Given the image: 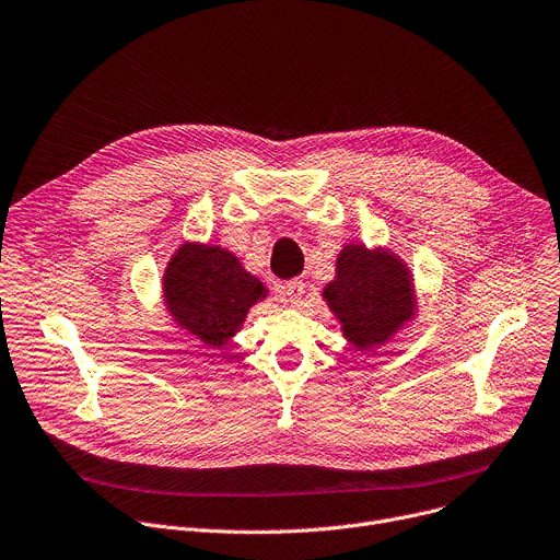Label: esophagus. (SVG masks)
<instances>
[{"label":"esophagus","mask_w":560,"mask_h":560,"mask_svg":"<svg viewBox=\"0 0 560 560\" xmlns=\"http://www.w3.org/2000/svg\"><path fill=\"white\" fill-rule=\"evenodd\" d=\"M283 294L290 303H299L303 299V294H306V283H303L301 279H292L283 285Z\"/></svg>","instance_id":"obj_1"}]
</instances>
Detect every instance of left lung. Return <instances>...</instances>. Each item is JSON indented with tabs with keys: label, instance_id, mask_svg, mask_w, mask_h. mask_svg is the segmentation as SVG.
I'll return each instance as SVG.
<instances>
[{
	"label": "left lung",
	"instance_id": "obj_1",
	"mask_svg": "<svg viewBox=\"0 0 560 560\" xmlns=\"http://www.w3.org/2000/svg\"><path fill=\"white\" fill-rule=\"evenodd\" d=\"M335 270L322 296L341 324L346 341L358 350L386 343L413 322L418 311L413 275L395 252L348 243Z\"/></svg>",
	"mask_w": 560,
	"mask_h": 560
}]
</instances>
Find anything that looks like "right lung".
Listing matches in <instances>:
<instances>
[{"instance_id":"add662e5","label":"right lung","mask_w":560,"mask_h":560,"mask_svg":"<svg viewBox=\"0 0 560 560\" xmlns=\"http://www.w3.org/2000/svg\"><path fill=\"white\" fill-rule=\"evenodd\" d=\"M268 288L221 245L183 243L163 272V301L174 324L210 348L225 346Z\"/></svg>"}]
</instances>
